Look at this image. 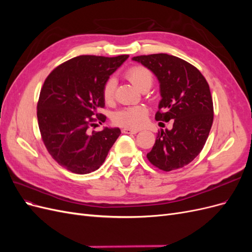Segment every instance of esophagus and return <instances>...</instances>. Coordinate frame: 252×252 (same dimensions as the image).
<instances>
[{"label": "esophagus", "mask_w": 252, "mask_h": 252, "mask_svg": "<svg viewBox=\"0 0 252 252\" xmlns=\"http://www.w3.org/2000/svg\"><path fill=\"white\" fill-rule=\"evenodd\" d=\"M122 132L127 133V134H135L139 132V130H136V129H130V128H123L122 129Z\"/></svg>", "instance_id": "34e87169"}]
</instances>
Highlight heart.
Here are the masks:
<instances>
[{
  "mask_svg": "<svg viewBox=\"0 0 252 252\" xmlns=\"http://www.w3.org/2000/svg\"><path fill=\"white\" fill-rule=\"evenodd\" d=\"M126 78L130 81L138 89H143L144 87H150L154 75L152 72L142 65H134L128 68L125 72ZM116 80L109 78L105 82L103 86V98L106 103H110L114 97V91H116ZM148 109L143 105L130 106L120 109L114 113L113 122L119 126L130 127V128H139L141 127L147 120Z\"/></svg>",
  "mask_w": 252,
  "mask_h": 252,
  "instance_id": "obj_1",
  "label": "heart"
}]
</instances>
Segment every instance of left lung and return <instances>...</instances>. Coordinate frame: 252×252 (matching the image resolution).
I'll list each match as a JSON object with an SVG mask.
<instances>
[{"label":"left lung","mask_w":252,"mask_h":252,"mask_svg":"<svg viewBox=\"0 0 252 252\" xmlns=\"http://www.w3.org/2000/svg\"><path fill=\"white\" fill-rule=\"evenodd\" d=\"M132 60L147 67L159 82L162 100L156 120H173L171 130L158 132L148 161L166 172L182 168L199 156L210 132L213 103L208 83L196 67L167 53Z\"/></svg>","instance_id":"obj_1"}]
</instances>
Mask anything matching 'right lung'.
<instances>
[{"label":"right lung","mask_w":252,"mask_h":252,"mask_svg":"<svg viewBox=\"0 0 252 252\" xmlns=\"http://www.w3.org/2000/svg\"><path fill=\"white\" fill-rule=\"evenodd\" d=\"M128 55L79 56L56 67L45 80L36 106L42 141L55 161L73 173L100 168L117 141L119 128L89 132L106 117L103 86Z\"/></svg>","instance_id":"add662e5"}]
</instances>
